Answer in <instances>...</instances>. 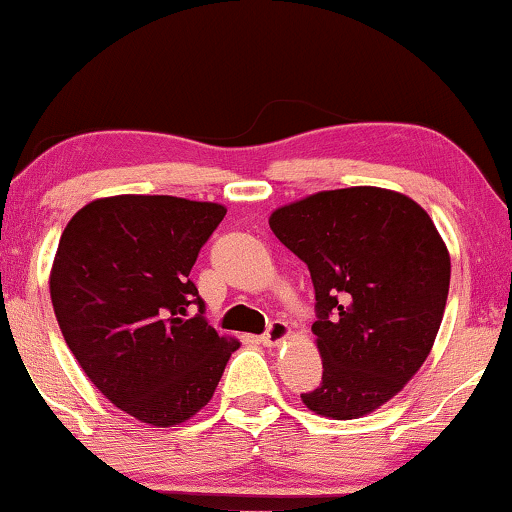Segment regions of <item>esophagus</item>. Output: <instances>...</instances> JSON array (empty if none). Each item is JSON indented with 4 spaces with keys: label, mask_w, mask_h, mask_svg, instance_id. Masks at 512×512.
<instances>
[{
    "label": "esophagus",
    "mask_w": 512,
    "mask_h": 512,
    "mask_svg": "<svg viewBox=\"0 0 512 512\" xmlns=\"http://www.w3.org/2000/svg\"><path fill=\"white\" fill-rule=\"evenodd\" d=\"M289 334H291V329H289L287 322H272L268 331H265V334L261 336V343L268 345V348H272V345H280L282 341H287Z\"/></svg>",
    "instance_id": "34e87169"
}]
</instances>
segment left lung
Wrapping results in <instances>:
<instances>
[{
  "label": "left lung",
  "instance_id": "left-lung-1",
  "mask_svg": "<svg viewBox=\"0 0 512 512\" xmlns=\"http://www.w3.org/2000/svg\"><path fill=\"white\" fill-rule=\"evenodd\" d=\"M270 230L308 265L322 383L315 414L350 421L400 393L433 350L451 261L433 218L402 192L322 190L270 214Z\"/></svg>",
  "mask_w": 512,
  "mask_h": 512
}]
</instances>
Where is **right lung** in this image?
I'll use <instances>...</instances> for the list:
<instances>
[{"label": "right lung", "instance_id": "obj_1", "mask_svg": "<svg viewBox=\"0 0 512 512\" xmlns=\"http://www.w3.org/2000/svg\"><path fill=\"white\" fill-rule=\"evenodd\" d=\"M225 211L171 195L101 197L58 242L49 289L65 343L91 383L148 426H181L207 407L240 348L209 327L190 280Z\"/></svg>", "mask_w": 512, "mask_h": 512}]
</instances>
